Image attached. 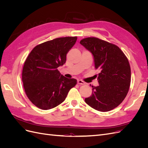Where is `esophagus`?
<instances>
[{
    "mask_svg": "<svg viewBox=\"0 0 148 148\" xmlns=\"http://www.w3.org/2000/svg\"><path fill=\"white\" fill-rule=\"evenodd\" d=\"M77 83L79 84H85V83L81 79H78L77 80Z\"/></svg>",
    "mask_w": 148,
    "mask_h": 148,
    "instance_id": "1",
    "label": "esophagus"
}]
</instances>
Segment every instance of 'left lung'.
<instances>
[{
	"label": "left lung",
	"mask_w": 148,
	"mask_h": 148,
	"mask_svg": "<svg viewBox=\"0 0 148 148\" xmlns=\"http://www.w3.org/2000/svg\"><path fill=\"white\" fill-rule=\"evenodd\" d=\"M79 43L92 53L95 69L100 71L99 85L92 86V95L85 98V102L98 111L114 109L124 100L130 85L127 57L118 46L96 38H84Z\"/></svg>",
	"instance_id": "obj_1"
}]
</instances>
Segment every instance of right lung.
<instances>
[{
  "instance_id": "obj_1",
  "label": "right lung",
  "mask_w": 148,
  "mask_h": 148,
  "mask_svg": "<svg viewBox=\"0 0 148 148\" xmlns=\"http://www.w3.org/2000/svg\"><path fill=\"white\" fill-rule=\"evenodd\" d=\"M77 37L56 38L36 46L26 59L22 71L25 92L39 109L48 110L63 102L77 79L60 74L58 67L66 62L67 53Z\"/></svg>"
}]
</instances>
